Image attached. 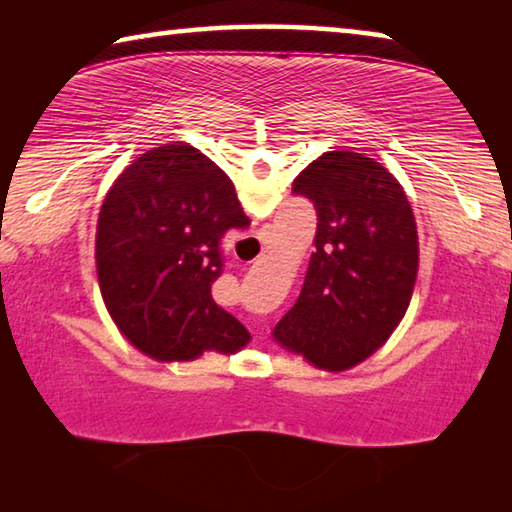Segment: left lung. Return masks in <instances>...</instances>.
<instances>
[{
  "instance_id": "8db88e82",
  "label": "left lung",
  "mask_w": 512,
  "mask_h": 512,
  "mask_svg": "<svg viewBox=\"0 0 512 512\" xmlns=\"http://www.w3.org/2000/svg\"><path fill=\"white\" fill-rule=\"evenodd\" d=\"M316 207V250L273 336L314 366L345 370L384 345L409 307L418 230L402 185L379 162L329 151L293 180Z\"/></svg>"
}]
</instances>
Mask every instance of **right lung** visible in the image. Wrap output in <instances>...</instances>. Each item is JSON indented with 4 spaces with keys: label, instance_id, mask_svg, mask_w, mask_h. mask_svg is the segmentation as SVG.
I'll list each match as a JSON object with an SVG mask.
<instances>
[{
    "label": "right lung",
    "instance_id": "add662e5",
    "mask_svg": "<svg viewBox=\"0 0 512 512\" xmlns=\"http://www.w3.org/2000/svg\"><path fill=\"white\" fill-rule=\"evenodd\" d=\"M244 222L232 180L194 146H160L124 169L101 205L97 275L135 348L160 361L244 348L248 329L212 298L221 239Z\"/></svg>",
    "mask_w": 512,
    "mask_h": 512
}]
</instances>
